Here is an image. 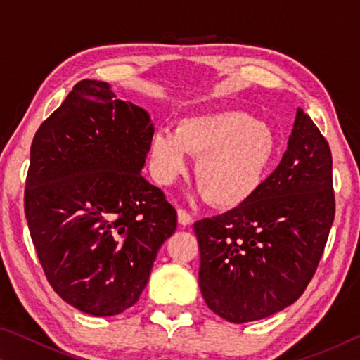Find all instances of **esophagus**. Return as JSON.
I'll return each instance as SVG.
<instances>
[{
    "instance_id": "esophagus-1",
    "label": "esophagus",
    "mask_w": 360,
    "mask_h": 360,
    "mask_svg": "<svg viewBox=\"0 0 360 360\" xmlns=\"http://www.w3.org/2000/svg\"><path fill=\"white\" fill-rule=\"evenodd\" d=\"M178 222L181 224V225H191L192 222H193V219H192V216L188 214V212L186 211V210H182V208H179L178 210Z\"/></svg>"
}]
</instances>
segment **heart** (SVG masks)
I'll return each mask as SVG.
<instances>
[{
    "instance_id": "heart-1",
    "label": "heart",
    "mask_w": 360,
    "mask_h": 360,
    "mask_svg": "<svg viewBox=\"0 0 360 360\" xmlns=\"http://www.w3.org/2000/svg\"><path fill=\"white\" fill-rule=\"evenodd\" d=\"M198 155L195 181L217 208L248 203L275 168L278 139L270 125L245 112L216 111L182 119L176 131L158 129L149 141L150 173L168 186Z\"/></svg>"
}]
</instances>
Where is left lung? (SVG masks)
Returning <instances> with one entry per match:
<instances>
[{
    "label": "left lung",
    "instance_id": "obj_1",
    "mask_svg": "<svg viewBox=\"0 0 360 360\" xmlns=\"http://www.w3.org/2000/svg\"><path fill=\"white\" fill-rule=\"evenodd\" d=\"M333 217L330 148L298 108L288 150L260 191L193 224L208 308L243 324L294 303L314 276Z\"/></svg>",
    "mask_w": 360,
    "mask_h": 360
}]
</instances>
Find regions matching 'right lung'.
Returning a JSON list of instances; mask_svg holds the SVG:
<instances>
[{
    "label": "right lung",
    "mask_w": 360,
    "mask_h": 360,
    "mask_svg": "<svg viewBox=\"0 0 360 360\" xmlns=\"http://www.w3.org/2000/svg\"><path fill=\"white\" fill-rule=\"evenodd\" d=\"M152 135L143 108L84 79L33 138L30 235L53 290L87 314L135 304L176 230V210L141 176Z\"/></svg>",
    "instance_id": "1"
}]
</instances>
